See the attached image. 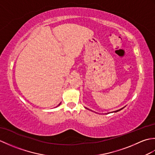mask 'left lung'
Wrapping results in <instances>:
<instances>
[{"mask_svg":"<svg viewBox=\"0 0 155 155\" xmlns=\"http://www.w3.org/2000/svg\"><path fill=\"white\" fill-rule=\"evenodd\" d=\"M124 107H123V108H120V109H118V110H115V111H113V112H111V113H117V112H118V111H120V110H121L122 109H123V108H124ZM85 108H87V109H88V108H86V107H85Z\"/></svg>","mask_w":155,"mask_h":155,"instance_id":"left-lung-1","label":"left lung"}]
</instances>
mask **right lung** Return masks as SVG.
<instances>
[{"label": "right lung", "mask_w": 155, "mask_h": 155, "mask_svg": "<svg viewBox=\"0 0 155 155\" xmlns=\"http://www.w3.org/2000/svg\"><path fill=\"white\" fill-rule=\"evenodd\" d=\"M61 104V103H60V104H58V106H57V107H58V106H59V105H60V104Z\"/></svg>", "instance_id": "right-lung-1"}]
</instances>
